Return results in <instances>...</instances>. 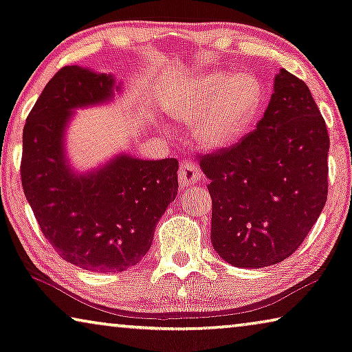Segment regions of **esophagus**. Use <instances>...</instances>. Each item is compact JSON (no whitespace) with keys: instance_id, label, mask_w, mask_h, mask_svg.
<instances>
[{"instance_id":"esophagus-1","label":"esophagus","mask_w":352,"mask_h":352,"mask_svg":"<svg viewBox=\"0 0 352 352\" xmlns=\"http://www.w3.org/2000/svg\"><path fill=\"white\" fill-rule=\"evenodd\" d=\"M200 178H202V172L199 170L197 164L192 163V161H183L180 164V169H178V180H180V185L183 188H188L199 182Z\"/></svg>"}]
</instances>
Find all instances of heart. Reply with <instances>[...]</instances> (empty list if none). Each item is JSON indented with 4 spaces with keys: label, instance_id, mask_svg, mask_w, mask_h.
Here are the masks:
<instances>
[{
    "label": "heart",
    "instance_id": "heart-1",
    "mask_svg": "<svg viewBox=\"0 0 352 352\" xmlns=\"http://www.w3.org/2000/svg\"><path fill=\"white\" fill-rule=\"evenodd\" d=\"M261 106V86L254 75L226 72L189 80L167 103V114L194 124V136L208 148L235 146L254 126Z\"/></svg>",
    "mask_w": 352,
    "mask_h": 352
}]
</instances>
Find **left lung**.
<instances>
[{
    "label": "left lung",
    "mask_w": 352,
    "mask_h": 352,
    "mask_svg": "<svg viewBox=\"0 0 352 352\" xmlns=\"http://www.w3.org/2000/svg\"><path fill=\"white\" fill-rule=\"evenodd\" d=\"M327 152L326 122L309 87L282 69L255 130L235 146L199 155L219 256L263 267L296 252L324 208Z\"/></svg>",
    "instance_id": "1"
}]
</instances>
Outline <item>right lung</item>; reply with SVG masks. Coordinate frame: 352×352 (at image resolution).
Listing matches in <instances>:
<instances>
[{
  "mask_svg": "<svg viewBox=\"0 0 352 352\" xmlns=\"http://www.w3.org/2000/svg\"><path fill=\"white\" fill-rule=\"evenodd\" d=\"M114 78L63 67L43 89L23 128L20 175L43 236L69 263L119 272L152 246L160 217L178 191V161L120 155L92 174L65 164L64 130L72 109L113 97Z\"/></svg>",
  "mask_w": 352,
  "mask_h": 352,
  "instance_id": "1",
  "label": "right lung"
}]
</instances>
